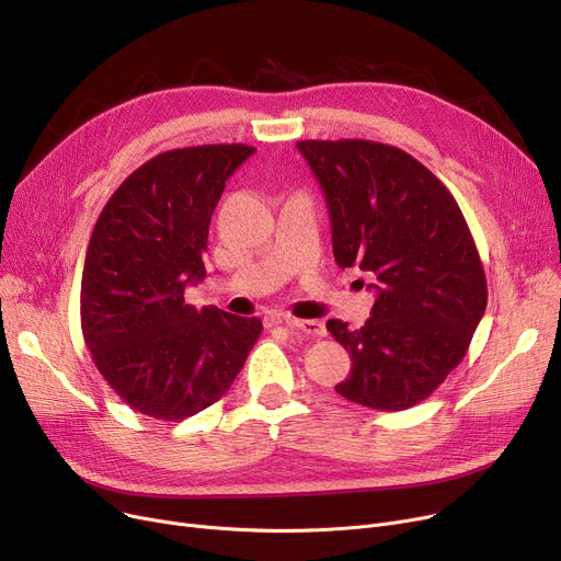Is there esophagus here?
Instances as JSON below:
<instances>
[{"mask_svg":"<svg viewBox=\"0 0 561 561\" xmlns=\"http://www.w3.org/2000/svg\"><path fill=\"white\" fill-rule=\"evenodd\" d=\"M282 322V320H279ZM286 328H293V330H300L302 334L307 336H325V325H322L320 320H300V318H288L284 320Z\"/></svg>","mask_w":561,"mask_h":561,"instance_id":"obj_1","label":"esophagus"}]
</instances>
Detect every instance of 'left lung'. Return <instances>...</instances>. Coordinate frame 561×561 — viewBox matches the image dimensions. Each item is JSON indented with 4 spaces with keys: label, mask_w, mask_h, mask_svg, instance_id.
<instances>
[{
    "label": "left lung",
    "mask_w": 561,
    "mask_h": 561,
    "mask_svg": "<svg viewBox=\"0 0 561 561\" xmlns=\"http://www.w3.org/2000/svg\"><path fill=\"white\" fill-rule=\"evenodd\" d=\"M296 145L325 193L336 263L377 279L364 328L328 320L352 357L336 391L370 409L414 407L459 366L484 316L473 233L453 193L400 147L362 138Z\"/></svg>",
    "instance_id": "left-lung-1"
}]
</instances>
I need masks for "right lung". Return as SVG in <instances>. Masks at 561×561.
Masks as SVG:
<instances>
[{
	"instance_id": "1",
	"label": "right lung",
	"mask_w": 561,
	"mask_h": 561,
	"mask_svg": "<svg viewBox=\"0 0 561 561\" xmlns=\"http://www.w3.org/2000/svg\"><path fill=\"white\" fill-rule=\"evenodd\" d=\"M254 147H182L157 154L102 209L81 275V332L108 387L131 409L184 421L218 402L263 325L186 305L204 279L206 241L225 182Z\"/></svg>"
}]
</instances>
